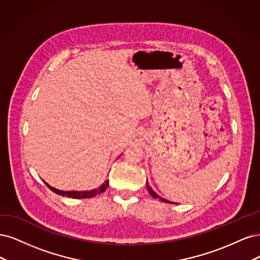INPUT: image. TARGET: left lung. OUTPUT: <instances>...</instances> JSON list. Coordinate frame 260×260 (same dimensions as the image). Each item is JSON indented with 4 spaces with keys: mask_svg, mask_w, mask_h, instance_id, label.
Wrapping results in <instances>:
<instances>
[{
    "mask_svg": "<svg viewBox=\"0 0 260 260\" xmlns=\"http://www.w3.org/2000/svg\"><path fill=\"white\" fill-rule=\"evenodd\" d=\"M146 186H147V190L149 191V193L151 194V197H152V198H154V199H161L162 202H166V203H172V202H170V201H167V200H165V199H163V198H160V197H158V196L155 193V192H154V191L151 189V187L149 186L148 181L146 182Z\"/></svg>",
    "mask_w": 260,
    "mask_h": 260,
    "instance_id": "8db88e82",
    "label": "left lung"
}]
</instances>
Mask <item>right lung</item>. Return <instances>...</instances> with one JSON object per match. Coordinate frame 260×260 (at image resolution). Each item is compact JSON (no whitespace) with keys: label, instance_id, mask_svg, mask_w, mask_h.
Instances as JSON below:
<instances>
[{"label":"right lung","instance_id":"add662e5","mask_svg":"<svg viewBox=\"0 0 260 260\" xmlns=\"http://www.w3.org/2000/svg\"><path fill=\"white\" fill-rule=\"evenodd\" d=\"M108 185H109V180H106L98 189H94V190H91V191H61V190L55 189V188L51 187V186L47 185V183H46V186L49 189H51L53 192H55L56 194H59V196H62V197H68V198H72V199L93 198L95 196H98L100 193H103V192H105L106 189L108 188Z\"/></svg>","mask_w":260,"mask_h":260}]
</instances>
